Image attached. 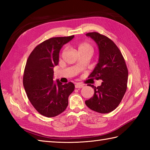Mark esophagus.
<instances>
[{
	"label": "esophagus",
	"instance_id": "obj_1",
	"mask_svg": "<svg viewBox=\"0 0 150 150\" xmlns=\"http://www.w3.org/2000/svg\"><path fill=\"white\" fill-rule=\"evenodd\" d=\"M75 88H81L83 87V84L77 83L75 85Z\"/></svg>",
	"mask_w": 150,
	"mask_h": 150
}]
</instances>
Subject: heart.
I'll return each instance as SVG.
<instances>
[{
	"label": "heart",
	"instance_id": "obj_1",
	"mask_svg": "<svg viewBox=\"0 0 150 150\" xmlns=\"http://www.w3.org/2000/svg\"><path fill=\"white\" fill-rule=\"evenodd\" d=\"M78 49L79 52H87V51H91L93 52V47L91 46L90 43L87 42H82L79 44Z\"/></svg>",
	"mask_w": 150,
	"mask_h": 150
}]
</instances>
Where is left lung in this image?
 <instances>
[{
  "instance_id": "left-lung-1",
  "label": "left lung",
  "mask_w": 150,
  "mask_h": 150,
  "mask_svg": "<svg viewBox=\"0 0 150 150\" xmlns=\"http://www.w3.org/2000/svg\"><path fill=\"white\" fill-rule=\"evenodd\" d=\"M97 44L98 49V63L90 77L103 81L94 89V95L85 101L86 106L96 112L108 113L119 106L127 89L128 71L125 60L119 49L112 40L97 32L86 35Z\"/></svg>"
}]
</instances>
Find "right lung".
Here are the masks:
<instances>
[{
  "label": "right lung",
  "instance_id": "right-lung-1",
  "mask_svg": "<svg viewBox=\"0 0 150 150\" xmlns=\"http://www.w3.org/2000/svg\"><path fill=\"white\" fill-rule=\"evenodd\" d=\"M74 35L53 37L44 41L31 53L24 69L23 85L28 99L42 115L53 117L62 113L74 91L72 82L53 81V68L58 65L59 53Z\"/></svg>",
  "mask_w": 150,
  "mask_h": 150
}]
</instances>
